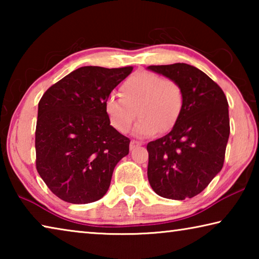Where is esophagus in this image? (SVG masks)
Masks as SVG:
<instances>
[{
	"mask_svg": "<svg viewBox=\"0 0 259 259\" xmlns=\"http://www.w3.org/2000/svg\"><path fill=\"white\" fill-rule=\"evenodd\" d=\"M142 142H138V140H135V139H133L130 142V150H134V148H136L137 146H140L142 145Z\"/></svg>",
	"mask_w": 259,
	"mask_h": 259,
	"instance_id": "1",
	"label": "esophagus"
}]
</instances>
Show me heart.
<instances>
[{
    "instance_id": "heart-1",
    "label": "heart",
    "mask_w": 259,
    "mask_h": 259,
    "mask_svg": "<svg viewBox=\"0 0 259 259\" xmlns=\"http://www.w3.org/2000/svg\"><path fill=\"white\" fill-rule=\"evenodd\" d=\"M183 106L184 93L178 82L154 73L137 72L122 83L120 97L109 96L106 99L105 112L113 128L122 134L129 130L138 114L140 119L134 133L148 137L157 130H171L179 120Z\"/></svg>"
}]
</instances>
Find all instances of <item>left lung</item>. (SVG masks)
Returning a JSON list of instances; mask_svg holds the SVG:
<instances>
[{"instance_id":"left-lung-1","label":"left lung","mask_w":259,"mask_h":259,"mask_svg":"<svg viewBox=\"0 0 259 259\" xmlns=\"http://www.w3.org/2000/svg\"><path fill=\"white\" fill-rule=\"evenodd\" d=\"M179 83L184 106L168 135L147 144V177L157 195L185 200L202 192L224 164L229 103L222 88L191 65L148 66Z\"/></svg>"}]
</instances>
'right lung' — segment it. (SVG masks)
I'll list each match as a JSON object with an SVG mask.
<instances>
[{"label":"right lung","mask_w":259,"mask_h":259,"mask_svg":"<svg viewBox=\"0 0 259 259\" xmlns=\"http://www.w3.org/2000/svg\"><path fill=\"white\" fill-rule=\"evenodd\" d=\"M133 68L80 67L42 96L36 169L59 199L84 204L106 194L114 168L128 155L130 139L109 124L105 102Z\"/></svg>","instance_id":"right-lung-1"}]
</instances>
